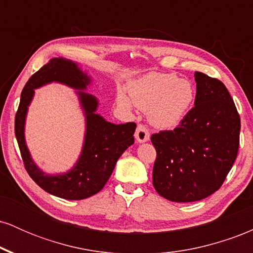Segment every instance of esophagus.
Masks as SVG:
<instances>
[{
	"mask_svg": "<svg viewBox=\"0 0 253 253\" xmlns=\"http://www.w3.org/2000/svg\"><path fill=\"white\" fill-rule=\"evenodd\" d=\"M135 139L138 143H145L150 140V132L144 125H138L135 130Z\"/></svg>",
	"mask_w": 253,
	"mask_h": 253,
	"instance_id": "obj_1",
	"label": "esophagus"
}]
</instances>
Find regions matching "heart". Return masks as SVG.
Returning a JSON list of instances; mask_svg holds the SVG:
<instances>
[{
  "label": "heart",
  "instance_id": "heart-1",
  "mask_svg": "<svg viewBox=\"0 0 253 253\" xmlns=\"http://www.w3.org/2000/svg\"><path fill=\"white\" fill-rule=\"evenodd\" d=\"M128 94L129 97L123 91L118 92L119 106L129 110L134 104L147 112L153 126L170 128L188 114L195 98V89L187 78L153 72L130 82Z\"/></svg>",
  "mask_w": 253,
  "mask_h": 253
}]
</instances>
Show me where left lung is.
<instances>
[{"label": "left lung", "instance_id": "left-lung-1", "mask_svg": "<svg viewBox=\"0 0 253 253\" xmlns=\"http://www.w3.org/2000/svg\"><path fill=\"white\" fill-rule=\"evenodd\" d=\"M195 107L178 127L151 136L152 182L172 202H195L219 189L239 149L240 118L225 84L195 72Z\"/></svg>", "mask_w": 253, "mask_h": 253}]
</instances>
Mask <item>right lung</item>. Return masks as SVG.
<instances>
[{"instance_id": "add662e5", "label": "right lung", "mask_w": 253, "mask_h": 253, "mask_svg": "<svg viewBox=\"0 0 253 253\" xmlns=\"http://www.w3.org/2000/svg\"><path fill=\"white\" fill-rule=\"evenodd\" d=\"M60 83L77 89L81 108L86 117L84 147L74 168L66 173L46 174L34 163L24 139V125L34 90L50 83ZM91 77L77 63L65 58H52L32 76L21 92L15 117V136L28 175L42 189L65 200H83L97 194L104 187L120 156L134 144L136 125H115L97 114V98L84 90Z\"/></svg>"}]
</instances>
